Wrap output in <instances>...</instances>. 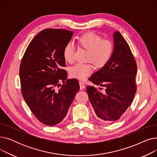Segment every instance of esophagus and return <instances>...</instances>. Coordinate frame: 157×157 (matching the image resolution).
<instances>
[{
	"instance_id": "obj_1",
	"label": "esophagus",
	"mask_w": 157,
	"mask_h": 157,
	"mask_svg": "<svg viewBox=\"0 0 157 157\" xmlns=\"http://www.w3.org/2000/svg\"><path fill=\"white\" fill-rule=\"evenodd\" d=\"M79 86H80V90H83L85 88V85L83 82L79 81Z\"/></svg>"
}]
</instances>
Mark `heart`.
Here are the masks:
<instances>
[{"label":"heart","mask_w":157,"mask_h":157,"mask_svg":"<svg viewBox=\"0 0 157 157\" xmlns=\"http://www.w3.org/2000/svg\"><path fill=\"white\" fill-rule=\"evenodd\" d=\"M78 44L88 50L86 60L92 62L98 67H102L109 60L113 52V45L110 40L102 39L101 37L94 32H86L78 40ZM75 48L72 42L65 44L63 56L64 60L71 63L74 60ZM94 71L91 63H78L70 69V74L73 78L84 79Z\"/></svg>","instance_id":"b5f03b06"}]
</instances>
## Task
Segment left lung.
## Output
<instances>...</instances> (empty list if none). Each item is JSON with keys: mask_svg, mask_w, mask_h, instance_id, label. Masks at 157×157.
<instances>
[{"mask_svg": "<svg viewBox=\"0 0 157 157\" xmlns=\"http://www.w3.org/2000/svg\"><path fill=\"white\" fill-rule=\"evenodd\" d=\"M113 41L109 60L89 78L94 84L105 87V93L92 86L86 87L98 119L107 123L121 117L132 102L137 89V64L130 48L118 31L114 32Z\"/></svg>", "mask_w": 157, "mask_h": 157, "instance_id": "1", "label": "left lung"}]
</instances>
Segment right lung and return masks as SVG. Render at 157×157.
<instances>
[{
	"mask_svg": "<svg viewBox=\"0 0 157 157\" xmlns=\"http://www.w3.org/2000/svg\"><path fill=\"white\" fill-rule=\"evenodd\" d=\"M73 32L48 29L28 46L20 67L21 93L39 121L48 126L60 123L79 90L77 79H67L63 50ZM64 83L61 87L59 82ZM56 86L60 88L56 90Z\"/></svg>",
	"mask_w": 157,
	"mask_h": 157,
	"instance_id": "right-lung-1",
	"label": "right lung"
}]
</instances>
